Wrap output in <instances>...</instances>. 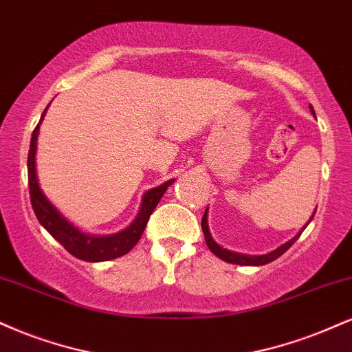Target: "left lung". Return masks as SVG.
<instances>
[{"mask_svg":"<svg viewBox=\"0 0 352 352\" xmlns=\"http://www.w3.org/2000/svg\"><path fill=\"white\" fill-rule=\"evenodd\" d=\"M310 109H311V113L315 114V111H313V107H310ZM313 217H315V213H313ZM310 221H311V219H310ZM310 221H308V223H310ZM308 223L305 224L303 230L308 226ZM201 230H203V234H205L206 245H208V249L214 254V256H218L219 259L224 261V262H230V264H238V265H264V264H269V262H272V261L277 259V257H280L282 254L285 252L287 249H289L290 245L300 238V234H302V231H303V230L300 231L294 239H290L289 243L282 244L280 248H277L272 252L264 254V256H244V254L231 252V251H228V249H223L221 245L214 243L213 238H211V234H210V230H208V221H206V211H205V214H203V218H201Z\"/></svg>","mask_w":352,"mask_h":352,"instance_id":"8db88e82","label":"left lung"}]
</instances>
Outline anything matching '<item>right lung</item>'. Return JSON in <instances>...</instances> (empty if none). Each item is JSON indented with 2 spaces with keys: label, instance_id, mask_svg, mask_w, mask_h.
<instances>
[{
  "label": "right lung",
  "instance_id": "obj_1",
  "mask_svg": "<svg viewBox=\"0 0 352 352\" xmlns=\"http://www.w3.org/2000/svg\"><path fill=\"white\" fill-rule=\"evenodd\" d=\"M49 108V107H47ZM47 108L42 113L44 118ZM39 124L36 126V129L32 131L31 138V147H29V155H28V180H29V195H31V205L36 213L37 219L42 226L50 232L54 239H57L63 248L69 251L72 256L77 257V259L87 261V262H101V261H109L116 259V257L124 256L131 249L138 244V241L141 239L144 230H146L147 221H149L152 211L155 210L157 203L162 198L165 190L168 188V185L173 184V180L165 182L160 187H155L149 190L147 193H144L141 210H139L138 218L129 224V228H126L124 231L118 232L113 236H90L85 234V232L78 231L74 224H70L65 218L54 208V205L50 203L45 195L42 193L39 187V182H37V173H36V147H37V134H39Z\"/></svg>",
  "mask_w": 352,
  "mask_h": 352
}]
</instances>
